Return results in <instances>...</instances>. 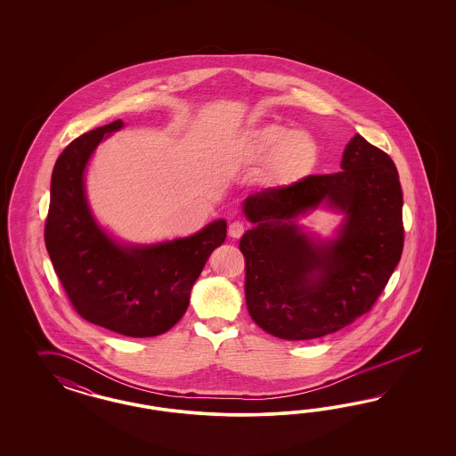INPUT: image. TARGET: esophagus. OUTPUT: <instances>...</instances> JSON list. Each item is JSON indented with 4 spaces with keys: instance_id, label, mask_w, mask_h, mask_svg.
<instances>
[{
    "instance_id": "obj_1",
    "label": "esophagus",
    "mask_w": 456,
    "mask_h": 456,
    "mask_svg": "<svg viewBox=\"0 0 456 456\" xmlns=\"http://www.w3.org/2000/svg\"><path fill=\"white\" fill-rule=\"evenodd\" d=\"M246 231H248V225H246L244 222L235 221L229 225V235H231V237H234V239L242 237Z\"/></svg>"
}]
</instances>
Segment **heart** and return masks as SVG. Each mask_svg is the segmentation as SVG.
Segmentation results:
<instances>
[{"label":"heart","mask_w":456,"mask_h":456,"mask_svg":"<svg viewBox=\"0 0 456 456\" xmlns=\"http://www.w3.org/2000/svg\"><path fill=\"white\" fill-rule=\"evenodd\" d=\"M269 159L271 172L281 182H296L314 170L319 160L316 138L286 125L267 124L248 130L235 152L239 167L263 164Z\"/></svg>","instance_id":"heart-1"}]
</instances>
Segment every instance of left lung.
<instances>
[{
	"label": "left lung",
	"mask_w": 456,
	"mask_h": 456,
	"mask_svg": "<svg viewBox=\"0 0 456 456\" xmlns=\"http://www.w3.org/2000/svg\"><path fill=\"white\" fill-rule=\"evenodd\" d=\"M341 168L244 200L254 224L239 244L248 314L281 339H316L354 322L373 307L400 263L403 192L395 162L356 134ZM322 201L346 217L334 241L314 243L293 219Z\"/></svg>",
	"instance_id": "left-lung-1"
}]
</instances>
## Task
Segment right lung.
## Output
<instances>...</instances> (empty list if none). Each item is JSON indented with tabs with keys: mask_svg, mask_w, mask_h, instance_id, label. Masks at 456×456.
I'll use <instances>...</instances> for the list:
<instances>
[{
	"mask_svg": "<svg viewBox=\"0 0 456 456\" xmlns=\"http://www.w3.org/2000/svg\"><path fill=\"white\" fill-rule=\"evenodd\" d=\"M122 120L75 138L52 174L45 244L75 311L105 330L151 338L185 314L191 289L212 250L227 235L225 221L153 246H122L100 229L85 197V168L105 135Z\"/></svg>",
	"mask_w": 456,
	"mask_h": 456,
	"instance_id": "right-lung-1",
	"label": "right lung"
}]
</instances>
